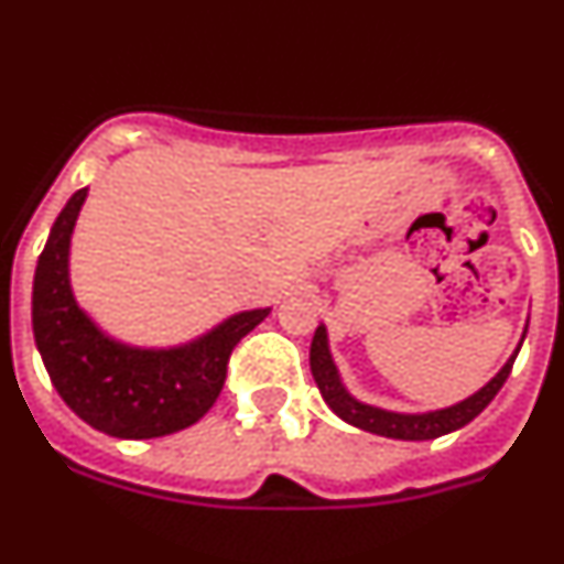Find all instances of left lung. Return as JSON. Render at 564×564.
<instances>
[{"mask_svg":"<svg viewBox=\"0 0 564 564\" xmlns=\"http://www.w3.org/2000/svg\"><path fill=\"white\" fill-rule=\"evenodd\" d=\"M525 328H529V325H525ZM520 345H523V339H520ZM518 350L509 356V361L501 367V372H498L487 387H481L476 394H470L467 401L456 403V406H448V409H436V412H425V414H398V412H387V409L367 406V403L356 401L354 394L345 389L339 372H336L334 359H330L325 325H319V328L314 330L308 361H312V376L314 381H317L319 394H323V401L328 403L330 412H334L336 417H341L345 423L356 425V429L361 431H370V434L389 436V440L420 442V440H436V436H445L451 434V431L467 425L470 420H476L478 414L492 403L498 389H501L503 381L509 378L514 359H518Z\"/></svg>","mask_w":564,"mask_h":564,"instance_id":"1","label":"left lung"}]
</instances>
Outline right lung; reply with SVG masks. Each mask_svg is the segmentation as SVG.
Returning a JSON list of instances; mask_svg holds the SVG:
<instances>
[{
  "instance_id": "add662e5",
  "label": "right lung",
  "mask_w": 564,
  "mask_h": 564,
  "mask_svg": "<svg viewBox=\"0 0 564 564\" xmlns=\"http://www.w3.org/2000/svg\"><path fill=\"white\" fill-rule=\"evenodd\" d=\"M88 188L68 197L50 230L33 281V334L66 406L119 440H152L197 423L225 387L241 336L270 308L234 314L188 345L144 350L110 339L77 306L68 286V245Z\"/></svg>"
}]
</instances>
